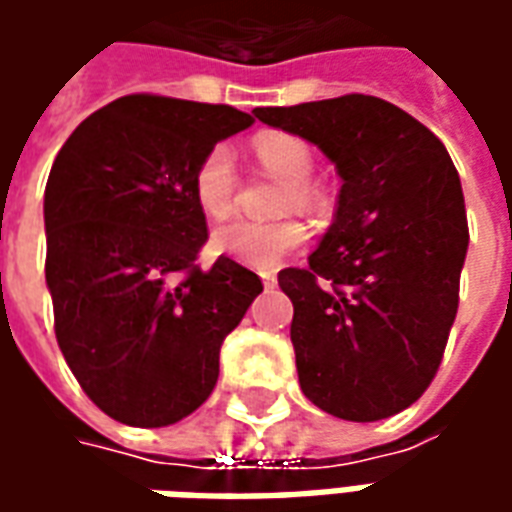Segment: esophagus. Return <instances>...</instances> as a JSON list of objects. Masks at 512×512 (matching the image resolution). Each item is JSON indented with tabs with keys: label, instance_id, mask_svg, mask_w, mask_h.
Listing matches in <instances>:
<instances>
[{
	"label": "esophagus",
	"instance_id": "34e87169",
	"mask_svg": "<svg viewBox=\"0 0 512 512\" xmlns=\"http://www.w3.org/2000/svg\"><path fill=\"white\" fill-rule=\"evenodd\" d=\"M263 288L266 290L277 288V277H274V274H263Z\"/></svg>",
	"mask_w": 512,
	"mask_h": 512
}]
</instances>
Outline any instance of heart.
Listing matches in <instances>:
<instances>
[{"label":"heart","mask_w":512,"mask_h":512,"mask_svg":"<svg viewBox=\"0 0 512 512\" xmlns=\"http://www.w3.org/2000/svg\"><path fill=\"white\" fill-rule=\"evenodd\" d=\"M252 153L260 161V167L288 183V191L282 197V211H290V208L307 211V208L318 205V189L310 180L315 161H312V150L304 139L282 134V131H268V134L255 136ZM235 186H238V178H235L233 153L224 145H213L200 158V164L194 167V178H191L197 208L213 222L230 216L235 202ZM304 241H307V230L299 222L285 219V222L255 224L238 219V222L216 227L211 246L216 255L230 257L241 266L271 271L285 257L299 252Z\"/></svg>","instance_id":"1"}]
</instances>
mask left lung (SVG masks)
Segmentation results:
<instances>
[{"instance_id":"8db88e82","label":"left lung","mask_w":512,"mask_h":512,"mask_svg":"<svg viewBox=\"0 0 512 512\" xmlns=\"http://www.w3.org/2000/svg\"><path fill=\"white\" fill-rule=\"evenodd\" d=\"M255 115L321 147L343 178L310 266L279 271L301 392L332 417H392L430 386L458 312L469 224L455 164L439 136L373 95Z\"/></svg>"}]
</instances>
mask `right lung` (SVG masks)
Here are the masks:
<instances>
[{
	"label": "right lung",
	"instance_id": "1",
	"mask_svg": "<svg viewBox=\"0 0 512 512\" xmlns=\"http://www.w3.org/2000/svg\"><path fill=\"white\" fill-rule=\"evenodd\" d=\"M255 123L224 104L136 93L98 109L54 158L46 285L57 343L87 397L134 428L200 408L219 348L263 282L230 257L208 271L191 178L216 142Z\"/></svg>",
	"mask_w": 512,
	"mask_h": 512
}]
</instances>
